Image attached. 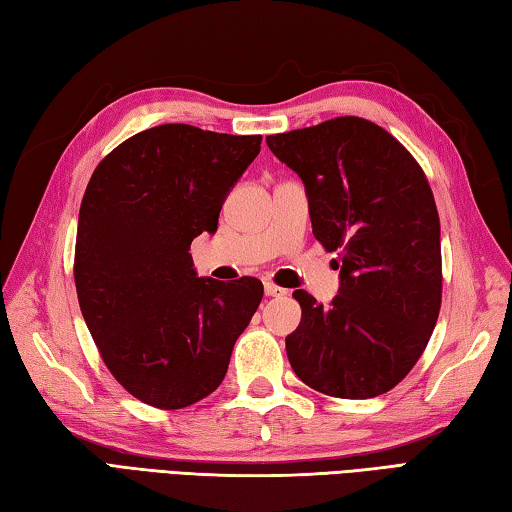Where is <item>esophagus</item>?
<instances>
[{"instance_id":"34e87169","label":"esophagus","mask_w":512,"mask_h":512,"mask_svg":"<svg viewBox=\"0 0 512 512\" xmlns=\"http://www.w3.org/2000/svg\"><path fill=\"white\" fill-rule=\"evenodd\" d=\"M265 294L271 298H283V296H287V289L278 287L274 283H265Z\"/></svg>"}]
</instances>
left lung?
<instances>
[{"mask_svg":"<svg viewBox=\"0 0 512 512\" xmlns=\"http://www.w3.org/2000/svg\"><path fill=\"white\" fill-rule=\"evenodd\" d=\"M305 183L314 236L338 252L329 307L296 289L302 318L285 338L291 369L331 398L367 400L406 378L442 307L440 216L426 174L391 134L336 117L267 137Z\"/></svg>","mask_w":512,"mask_h":512,"instance_id":"1","label":"left lung"}]
</instances>
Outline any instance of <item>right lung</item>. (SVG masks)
<instances>
[{"label":"right lung","mask_w":512,"mask_h":512,"mask_svg":"<svg viewBox=\"0 0 512 512\" xmlns=\"http://www.w3.org/2000/svg\"><path fill=\"white\" fill-rule=\"evenodd\" d=\"M260 134L165 123L117 145L83 194L75 285L110 373L156 409L218 389L263 283L198 278L190 245L214 234L229 190L260 152Z\"/></svg>","instance_id":"1"}]
</instances>
